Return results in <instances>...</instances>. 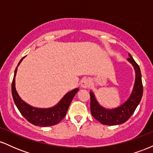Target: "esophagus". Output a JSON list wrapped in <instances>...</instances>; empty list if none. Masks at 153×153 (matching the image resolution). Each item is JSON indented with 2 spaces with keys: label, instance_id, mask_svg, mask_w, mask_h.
<instances>
[{
  "label": "esophagus",
  "instance_id": "obj_1",
  "mask_svg": "<svg viewBox=\"0 0 153 153\" xmlns=\"http://www.w3.org/2000/svg\"><path fill=\"white\" fill-rule=\"evenodd\" d=\"M91 85V81L88 79H84L81 82V87L83 88H89Z\"/></svg>",
  "mask_w": 153,
  "mask_h": 153
}]
</instances>
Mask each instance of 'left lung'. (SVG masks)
Wrapping results in <instances>:
<instances>
[{"label": "left lung", "instance_id": "left-lung-1", "mask_svg": "<svg viewBox=\"0 0 153 153\" xmlns=\"http://www.w3.org/2000/svg\"><path fill=\"white\" fill-rule=\"evenodd\" d=\"M129 61L134 66L136 78L132 93L130 97L122 106L114 109L108 110L103 108L98 103L94 94L90 92L91 114L97 121L105 125H117L124 123L131 117L138 104L141 101L143 94V85L140 67L134 61L130 54H129Z\"/></svg>", "mask_w": 153, "mask_h": 153}]
</instances>
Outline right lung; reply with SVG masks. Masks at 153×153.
<instances>
[{"instance_id":"add662e5","label":"right lung","mask_w":153,"mask_h":153,"mask_svg":"<svg viewBox=\"0 0 153 153\" xmlns=\"http://www.w3.org/2000/svg\"><path fill=\"white\" fill-rule=\"evenodd\" d=\"M24 57L19 62L18 67ZM17 67L14 72V76L11 84V92L13 101L20 113L29 122L35 126L39 127H49L58 124L66 116L67 111L69 108L72 100L75 95L78 91V88L68 93L57 105L50 108H38L29 106V104L23 101L19 97L16 91L15 77L16 74Z\"/></svg>"}]
</instances>
